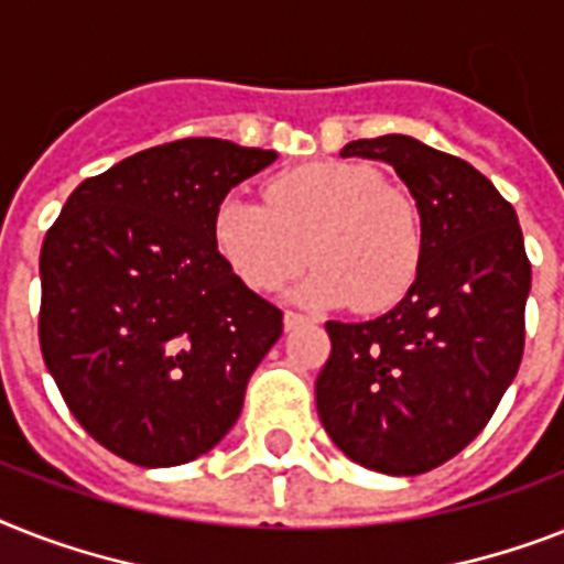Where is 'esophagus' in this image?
<instances>
[{"label": "esophagus", "instance_id": "obj_1", "mask_svg": "<svg viewBox=\"0 0 564 564\" xmlns=\"http://www.w3.org/2000/svg\"><path fill=\"white\" fill-rule=\"evenodd\" d=\"M306 322H310L306 315L290 313V310H286V315H283V327H286V329H297V327H301V324H306Z\"/></svg>", "mask_w": 564, "mask_h": 564}]
</instances>
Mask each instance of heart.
Here are the masks:
<instances>
[{
	"label": "heart",
	"mask_w": 564,
	"mask_h": 564,
	"mask_svg": "<svg viewBox=\"0 0 564 564\" xmlns=\"http://www.w3.org/2000/svg\"><path fill=\"white\" fill-rule=\"evenodd\" d=\"M263 203L228 194L210 217L214 251L242 286L281 290L306 258L318 267L292 292L301 304L356 301L365 313H382L414 286L425 254L423 214L409 191L388 185L370 164H301L269 178Z\"/></svg>",
	"instance_id": "obj_1"
}]
</instances>
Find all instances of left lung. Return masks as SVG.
I'll list each match as a JSON object with an SVG mask.
<instances>
[{"label": "left lung", "instance_id": "8db88e82", "mask_svg": "<svg viewBox=\"0 0 564 564\" xmlns=\"http://www.w3.org/2000/svg\"><path fill=\"white\" fill-rule=\"evenodd\" d=\"M345 159H379L423 214L414 286L373 322H327L315 405L350 460L423 475L466 448L519 373L530 260L516 208L484 173L411 135L350 141Z\"/></svg>", "mask_w": 564, "mask_h": 564}]
</instances>
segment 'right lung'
I'll return each instance as SVG.
<instances>
[{
  "label": "right lung",
  "mask_w": 564,
  "mask_h": 564,
  "mask_svg": "<svg viewBox=\"0 0 564 564\" xmlns=\"http://www.w3.org/2000/svg\"><path fill=\"white\" fill-rule=\"evenodd\" d=\"M274 150L182 139L72 191L40 251V347L68 411L112 455L178 466L237 423L283 313L242 286L210 217Z\"/></svg>",
  "instance_id": "right-lung-1"
}]
</instances>
